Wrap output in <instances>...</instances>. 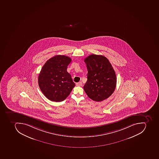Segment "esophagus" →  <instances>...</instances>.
I'll list each match as a JSON object with an SVG mask.
<instances>
[{
	"label": "esophagus",
	"mask_w": 159,
	"mask_h": 159,
	"mask_svg": "<svg viewBox=\"0 0 159 159\" xmlns=\"http://www.w3.org/2000/svg\"><path fill=\"white\" fill-rule=\"evenodd\" d=\"M76 85L78 86H82V82H78L77 83H76Z\"/></svg>",
	"instance_id": "esophagus-1"
}]
</instances>
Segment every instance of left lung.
I'll use <instances>...</instances> for the list:
<instances>
[{
  "label": "left lung",
  "mask_w": 159,
  "mask_h": 159,
  "mask_svg": "<svg viewBox=\"0 0 159 159\" xmlns=\"http://www.w3.org/2000/svg\"><path fill=\"white\" fill-rule=\"evenodd\" d=\"M84 61L88 70L87 81L84 86L86 94L92 100L102 102L113 93L116 76L112 66L106 57L91 55Z\"/></svg>",
  "instance_id": "obj_1"
}]
</instances>
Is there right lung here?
<instances>
[{"label":"right lung","mask_w":159,"mask_h":159,"mask_svg":"<svg viewBox=\"0 0 159 159\" xmlns=\"http://www.w3.org/2000/svg\"><path fill=\"white\" fill-rule=\"evenodd\" d=\"M71 61L69 57L56 55L47 61L42 67L38 76V85L49 100L62 102L75 86L67 71V66Z\"/></svg>","instance_id":"1"}]
</instances>
